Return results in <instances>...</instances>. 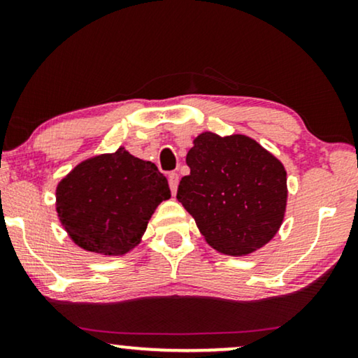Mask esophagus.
<instances>
[{
	"instance_id": "1",
	"label": "esophagus",
	"mask_w": 358,
	"mask_h": 358,
	"mask_svg": "<svg viewBox=\"0 0 358 358\" xmlns=\"http://www.w3.org/2000/svg\"><path fill=\"white\" fill-rule=\"evenodd\" d=\"M168 179H169L171 192H173V195H176V192H178V185H179V176H178V173H171L168 176Z\"/></svg>"
}]
</instances>
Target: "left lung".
I'll use <instances>...</instances> for the list:
<instances>
[{
  "instance_id": "8db88e82",
  "label": "left lung",
  "mask_w": 358,
  "mask_h": 358,
  "mask_svg": "<svg viewBox=\"0 0 358 358\" xmlns=\"http://www.w3.org/2000/svg\"><path fill=\"white\" fill-rule=\"evenodd\" d=\"M190 174L178 200L192 215L210 246L227 256H248L271 241L287 210L282 161L246 135L203 131L185 156Z\"/></svg>"
}]
</instances>
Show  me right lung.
<instances>
[{
	"label": "right lung",
	"mask_w": 358,
	"mask_h": 358,
	"mask_svg": "<svg viewBox=\"0 0 358 358\" xmlns=\"http://www.w3.org/2000/svg\"><path fill=\"white\" fill-rule=\"evenodd\" d=\"M171 197L155 163L130 155L91 156L57 185V215L71 241L87 252L124 256L143 238L158 205Z\"/></svg>",
	"instance_id": "1"
}]
</instances>
